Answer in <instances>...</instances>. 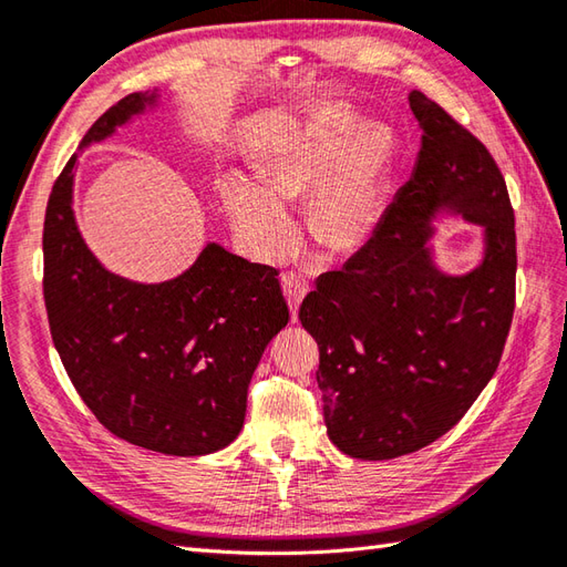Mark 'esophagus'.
I'll return each mask as SVG.
<instances>
[{
  "label": "esophagus",
  "mask_w": 567,
  "mask_h": 567,
  "mask_svg": "<svg viewBox=\"0 0 567 567\" xmlns=\"http://www.w3.org/2000/svg\"><path fill=\"white\" fill-rule=\"evenodd\" d=\"M281 286H284V296L288 300V308H291V316H293V322H296L298 320V308H300V303H303V298L310 291V286L303 279V276L293 274V271H288V274L281 276Z\"/></svg>",
  "instance_id": "1"
}]
</instances>
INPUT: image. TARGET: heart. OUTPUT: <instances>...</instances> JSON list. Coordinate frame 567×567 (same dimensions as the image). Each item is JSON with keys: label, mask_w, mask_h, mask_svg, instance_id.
<instances>
[{"label": "heart", "mask_w": 567, "mask_h": 567, "mask_svg": "<svg viewBox=\"0 0 567 567\" xmlns=\"http://www.w3.org/2000/svg\"><path fill=\"white\" fill-rule=\"evenodd\" d=\"M351 133L354 118L330 113L264 162L259 186L225 179V210L259 255L276 257L291 247L293 223L281 204L310 196V228L327 249L354 251L379 230L385 141L379 131Z\"/></svg>", "instance_id": "1"}]
</instances>
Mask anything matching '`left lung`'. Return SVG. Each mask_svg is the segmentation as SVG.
<instances>
[{
	"label": "left lung",
	"mask_w": 567,
	"mask_h": 567,
	"mask_svg": "<svg viewBox=\"0 0 567 567\" xmlns=\"http://www.w3.org/2000/svg\"><path fill=\"white\" fill-rule=\"evenodd\" d=\"M422 147L379 230L318 279L298 320L320 347L318 385L332 444L351 458L420 451L458 424L497 371L514 316L517 233L507 184L477 137L422 92ZM449 207L486 228V257L439 272L425 243Z\"/></svg>",
	"instance_id": "8db88e82"
}]
</instances>
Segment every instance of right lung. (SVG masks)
Instances as JSON below:
<instances>
[{
	"label": "right lung",
	"instance_id": "add662e5",
	"mask_svg": "<svg viewBox=\"0 0 567 567\" xmlns=\"http://www.w3.org/2000/svg\"><path fill=\"white\" fill-rule=\"evenodd\" d=\"M157 94L133 92L94 121L104 141ZM78 153L53 184L43 223V298L53 344L84 405L123 442L206 456L235 442L264 349L288 322L279 271L210 243L162 284L106 271L72 213Z\"/></svg>",
	"mask_w": 567,
	"mask_h": 567
}]
</instances>
